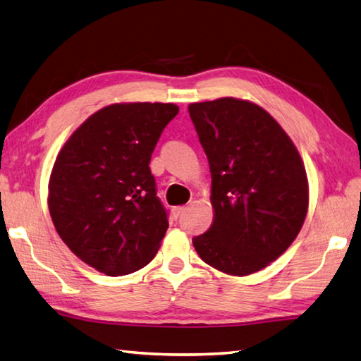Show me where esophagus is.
<instances>
[{
  "label": "esophagus",
  "mask_w": 361,
  "mask_h": 361,
  "mask_svg": "<svg viewBox=\"0 0 361 361\" xmlns=\"http://www.w3.org/2000/svg\"><path fill=\"white\" fill-rule=\"evenodd\" d=\"M183 212H185V207H183V205H180V207H174L173 209V213H174L176 218H179Z\"/></svg>",
  "instance_id": "34e87169"
}]
</instances>
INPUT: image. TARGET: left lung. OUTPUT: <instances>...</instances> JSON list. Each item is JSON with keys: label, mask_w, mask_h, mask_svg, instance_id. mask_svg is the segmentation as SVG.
I'll list each match as a JSON object with an SVG mask.
<instances>
[{"label": "left lung", "mask_w": 361, "mask_h": 361, "mask_svg": "<svg viewBox=\"0 0 361 361\" xmlns=\"http://www.w3.org/2000/svg\"><path fill=\"white\" fill-rule=\"evenodd\" d=\"M188 112L209 159L215 210L193 246L226 274L257 273L290 247L304 224L302 159L281 124L254 102L219 98L193 102Z\"/></svg>", "instance_id": "1"}]
</instances>
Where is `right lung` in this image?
Listing matches in <instances>:
<instances>
[{
    "label": "right lung",
    "mask_w": 361,
    "mask_h": 361,
    "mask_svg": "<svg viewBox=\"0 0 361 361\" xmlns=\"http://www.w3.org/2000/svg\"><path fill=\"white\" fill-rule=\"evenodd\" d=\"M179 112L164 102H121L94 112L57 154L48 207L71 252L106 276L148 264L168 229L149 161Z\"/></svg>",
    "instance_id": "add662e5"
}]
</instances>
